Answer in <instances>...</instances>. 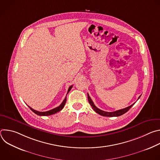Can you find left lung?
Here are the masks:
<instances>
[{
  "mask_svg": "<svg viewBox=\"0 0 160 160\" xmlns=\"http://www.w3.org/2000/svg\"><path fill=\"white\" fill-rule=\"evenodd\" d=\"M140 97H141V96L139 97L138 99L140 98ZM87 98H88V102H89L90 105L91 106V107H92V108L97 113H98L99 115H102V116H104V117H119V116H121V115H123L124 113L127 112L131 108V107H132V106L135 104V103H133V104H132V105H130V106L127 107V108H124V109H122L117 110V111H113V112H106V111L101 110L100 109H99L98 108H97V107L94 105V104L92 100L91 99V98H90V97L89 96L88 94H87Z\"/></svg>",
  "mask_w": 160,
  "mask_h": 160,
  "instance_id": "left-lung-1",
  "label": "left lung"
}]
</instances>
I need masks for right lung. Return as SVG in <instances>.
Listing matches in <instances>:
<instances>
[{
    "label": "right lung",
    "mask_w": 160,
    "mask_h": 160,
    "mask_svg": "<svg viewBox=\"0 0 160 160\" xmlns=\"http://www.w3.org/2000/svg\"><path fill=\"white\" fill-rule=\"evenodd\" d=\"M72 87H73V85L70 86V87H69V88H68L67 94H68V92H70V90H71L72 88ZM66 97L65 98V99H64V101H62V102L60 104V106H59L58 107L55 108H54V109H51V110H49V111H45V112L38 111H36V110L33 109V108H30V106H28V107L30 108V109L33 112H35V113L36 114V115H38V116H49V115H53V114H55V113H56V112L60 111L64 108V105H65V104H66Z\"/></svg>",
    "instance_id": "1"
}]
</instances>
